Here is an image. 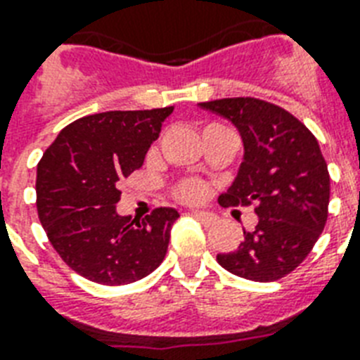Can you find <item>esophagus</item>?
<instances>
[{"instance_id":"esophagus-1","label":"esophagus","mask_w":360,"mask_h":360,"mask_svg":"<svg viewBox=\"0 0 360 360\" xmlns=\"http://www.w3.org/2000/svg\"><path fill=\"white\" fill-rule=\"evenodd\" d=\"M191 214L194 219L202 220L203 224H213L214 220H217V217L213 213H209V211H192Z\"/></svg>"}]
</instances>
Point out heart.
Masks as SVG:
<instances>
[{
	"mask_svg": "<svg viewBox=\"0 0 360 360\" xmlns=\"http://www.w3.org/2000/svg\"><path fill=\"white\" fill-rule=\"evenodd\" d=\"M175 194H177V198L183 200V202H200V200L205 196V185L198 179L183 181V183L175 188Z\"/></svg>",
	"mask_w": 360,
	"mask_h": 360,
	"instance_id": "obj_1",
	"label": "heart"
}]
</instances>
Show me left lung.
Segmentation results:
<instances>
[{"instance_id":"8db88e82","label":"left lung","mask_w":360,"mask_h":360,"mask_svg":"<svg viewBox=\"0 0 360 360\" xmlns=\"http://www.w3.org/2000/svg\"><path fill=\"white\" fill-rule=\"evenodd\" d=\"M200 108L236 124L243 162L222 200L252 205L257 224L237 250L217 262L240 278L273 282L310 254L327 222L330 179L318 140L276 104L237 97L200 103Z\"/></svg>"}]
</instances>
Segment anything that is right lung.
<instances>
[{"mask_svg": "<svg viewBox=\"0 0 360 360\" xmlns=\"http://www.w3.org/2000/svg\"><path fill=\"white\" fill-rule=\"evenodd\" d=\"M174 106L103 112L67 124L37 164V211L61 259L84 278L123 285L162 263L179 213L146 219L115 211L120 185L143 164Z\"/></svg>", "mask_w": 360, "mask_h": 360, "instance_id": "obj_1", "label": "right lung"}]
</instances>
